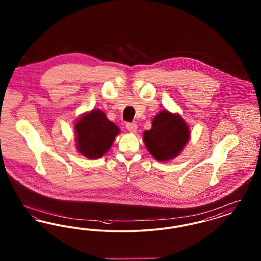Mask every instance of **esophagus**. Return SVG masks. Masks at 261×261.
<instances>
[{
  "mask_svg": "<svg viewBox=\"0 0 261 261\" xmlns=\"http://www.w3.org/2000/svg\"><path fill=\"white\" fill-rule=\"evenodd\" d=\"M126 128L128 129L129 132H131V133H136L138 126H137L136 123H127V124H126Z\"/></svg>",
  "mask_w": 261,
  "mask_h": 261,
  "instance_id": "obj_1",
  "label": "esophagus"
}]
</instances>
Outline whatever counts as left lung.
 I'll return each instance as SVG.
<instances>
[{
    "instance_id": "obj_1",
    "label": "left lung",
    "mask_w": 261,
    "mask_h": 261,
    "mask_svg": "<svg viewBox=\"0 0 261 261\" xmlns=\"http://www.w3.org/2000/svg\"><path fill=\"white\" fill-rule=\"evenodd\" d=\"M189 125L179 113L162 110L152 119L151 128L143 134L149 153L159 162H166L177 158L189 142Z\"/></svg>"
}]
</instances>
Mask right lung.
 I'll use <instances>...</instances> for the list:
<instances>
[{
    "instance_id": "obj_1",
    "label": "right lung",
    "mask_w": 261,
    "mask_h": 261,
    "mask_svg": "<svg viewBox=\"0 0 261 261\" xmlns=\"http://www.w3.org/2000/svg\"><path fill=\"white\" fill-rule=\"evenodd\" d=\"M120 129L99 109L83 113L74 124L76 149L89 160L103 156Z\"/></svg>"
}]
</instances>
